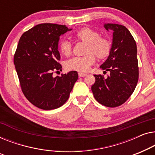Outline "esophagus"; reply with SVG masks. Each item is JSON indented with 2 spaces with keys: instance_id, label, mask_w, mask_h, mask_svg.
Returning <instances> with one entry per match:
<instances>
[{
  "instance_id": "obj_1",
  "label": "esophagus",
  "mask_w": 155,
  "mask_h": 155,
  "mask_svg": "<svg viewBox=\"0 0 155 155\" xmlns=\"http://www.w3.org/2000/svg\"><path fill=\"white\" fill-rule=\"evenodd\" d=\"M87 74L86 73H82V72H78V77H86Z\"/></svg>"
}]
</instances>
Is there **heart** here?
Segmentation results:
<instances>
[{
    "instance_id": "b5f03b06",
    "label": "heart",
    "mask_w": 155,
    "mask_h": 155,
    "mask_svg": "<svg viewBox=\"0 0 155 155\" xmlns=\"http://www.w3.org/2000/svg\"><path fill=\"white\" fill-rule=\"evenodd\" d=\"M78 40L87 43L86 55L77 56L69 59L65 63V67L69 70L87 71L95 64L96 55L99 59L106 58L112 50V42L106 37L100 36V34L91 28H82L74 34ZM61 53L68 57L71 55L72 45L69 40L64 39L59 45Z\"/></svg>"
}]
</instances>
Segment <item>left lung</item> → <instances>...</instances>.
<instances>
[{"label":"left lung","instance_id":"left-lung-1","mask_svg":"<svg viewBox=\"0 0 155 155\" xmlns=\"http://www.w3.org/2000/svg\"><path fill=\"white\" fill-rule=\"evenodd\" d=\"M107 31H113L112 50L105 62L100 67L107 77L95 74V84L91 86L94 97L99 103L109 107L124 104L138 84L139 68L137 46L134 37L124 26L104 24Z\"/></svg>","mask_w":155,"mask_h":155}]
</instances>
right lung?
Here are the masks:
<instances>
[{
	"label": "right lung",
	"mask_w": 155,
	"mask_h": 155,
	"mask_svg": "<svg viewBox=\"0 0 155 155\" xmlns=\"http://www.w3.org/2000/svg\"><path fill=\"white\" fill-rule=\"evenodd\" d=\"M71 30L65 25L40 24L19 38L14 64L21 91L31 104L42 110L63 105L78 78L76 71L53 77L54 71H62L59 63L60 36Z\"/></svg>",
	"instance_id": "right-lung-1"
}]
</instances>
